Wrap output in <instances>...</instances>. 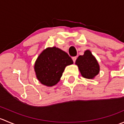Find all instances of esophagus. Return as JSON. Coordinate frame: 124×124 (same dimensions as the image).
<instances>
[{
	"instance_id": "1",
	"label": "esophagus",
	"mask_w": 124,
	"mask_h": 124,
	"mask_svg": "<svg viewBox=\"0 0 124 124\" xmlns=\"http://www.w3.org/2000/svg\"><path fill=\"white\" fill-rule=\"evenodd\" d=\"M72 61H73V62H76V59H77V57H76V56H74V57H72Z\"/></svg>"
}]
</instances>
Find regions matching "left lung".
<instances>
[{
    "instance_id": "8db88e82",
    "label": "left lung",
    "mask_w": 124,
    "mask_h": 124,
    "mask_svg": "<svg viewBox=\"0 0 124 124\" xmlns=\"http://www.w3.org/2000/svg\"><path fill=\"white\" fill-rule=\"evenodd\" d=\"M81 74L89 79L93 78L100 72V66L90 50H86L83 56H79L76 61Z\"/></svg>"
}]
</instances>
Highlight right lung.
I'll list each match as a JSON object with an SVG mask.
<instances>
[{"label": "right lung", "mask_w": 124, "mask_h": 124, "mask_svg": "<svg viewBox=\"0 0 124 124\" xmlns=\"http://www.w3.org/2000/svg\"><path fill=\"white\" fill-rule=\"evenodd\" d=\"M72 63V59L66 52L55 47H49L39 55L34 69L42 85L53 86L59 82L65 67Z\"/></svg>", "instance_id": "obj_1"}]
</instances>
